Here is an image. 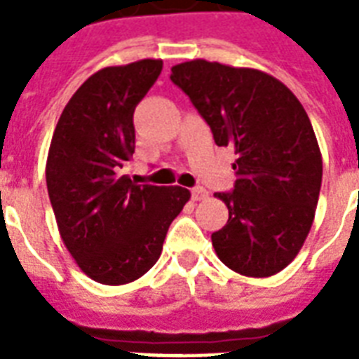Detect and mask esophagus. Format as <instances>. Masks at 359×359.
Listing matches in <instances>:
<instances>
[{
  "instance_id": "obj_1",
  "label": "esophagus",
  "mask_w": 359,
  "mask_h": 359,
  "mask_svg": "<svg viewBox=\"0 0 359 359\" xmlns=\"http://www.w3.org/2000/svg\"><path fill=\"white\" fill-rule=\"evenodd\" d=\"M191 199L194 201H205V199H208V191L201 188V186H197V188L191 190Z\"/></svg>"
}]
</instances>
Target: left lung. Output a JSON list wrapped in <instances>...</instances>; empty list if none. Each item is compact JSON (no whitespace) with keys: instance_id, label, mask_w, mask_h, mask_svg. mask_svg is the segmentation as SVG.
Returning a JSON list of instances; mask_svg holds the SVG:
<instances>
[{"instance_id":"left-lung-1","label":"left lung","mask_w":359,"mask_h":359,"mask_svg":"<svg viewBox=\"0 0 359 359\" xmlns=\"http://www.w3.org/2000/svg\"><path fill=\"white\" fill-rule=\"evenodd\" d=\"M171 81L190 97L218 147H233V191L214 194L229 219L212 233L216 255L248 278L289 266L311 229L323 156L311 121L289 87L255 69L194 59Z\"/></svg>"}]
</instances>
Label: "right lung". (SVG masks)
I'll return each instance as SVG.
<instances>
[{"mask_svg": "<svg viewBox=\"0 0 359 359\" xmlns=\"http://www.w3.org/2000/svg\"><path fill=\"white\" fill-rule=\"evenodd\" d=\"M162 59L106 67L72 95L53 130L46 186L59 235L81 272L102 285L135 281L154 266L190 191L135 184L123 169L135 149L134 109Z\"/></svg>", "mask_w": 359, "mask_h": 359, "instance_id": "right-lung-1", "label": "right lung"}]
</instances>
